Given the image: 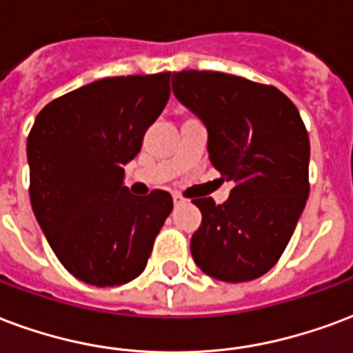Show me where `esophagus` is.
Here are the masks:
<instances>
[{
	"mask_svg": "<svg viewBox=\"0 0 353 353\" xmlns=\"http://www.w3.org/2000/svg\"><path fill=\"white\" fill-rule=\"evenodd\" d=\"M172 200H174V205H181V203H185V198L179 196V194H174Z\"/></svg>",
	"mask_w": 353,
	"mask_h": 353,
	"instance_id": "1",
	"label": "esophagus"
}]
</instances>
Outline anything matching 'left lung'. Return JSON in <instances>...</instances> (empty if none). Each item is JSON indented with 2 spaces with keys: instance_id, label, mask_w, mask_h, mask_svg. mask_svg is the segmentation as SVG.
Instances as JSON below:
<instances>
[{
  "instance_id": "obj_1",
  "label": "left lung",
  "mask_w": 353,
  "mask_h": 353,
  "mask_svg": "<svg viewBox=\"0 0 353 353\" xmlns=\"http://www.w3.org/2000/svg\"><path fill=\"white\" fill-rule=\"evenodd\" d=\"M179 103L208 129V153L228 200H192L202 224L190 254L205 275L247 283L273 268L309 198L310 143L296 104L273 85L247 78L181 70L172 77Z\"/></svg>"
}]
</instances>
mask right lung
Instances as JSON below:
<instances>
[{"instance_id": "obj_1", "label": "right lung", "mask_w": 353, "mask_h": 353, "mask_svg": "<svg viewBox=\"0 0 353 353\" xmlns=\"http://www.w3.org/2000/svg\"><path fill=\"white\" fill-rule=\"evenodd\" d=\"M168 99L170 72L104 78L46 104L31 127V208L82 283L117 286L145 270L174 203L166 190L130 194L123 174Z\"/></svg>"}]
</instances>
